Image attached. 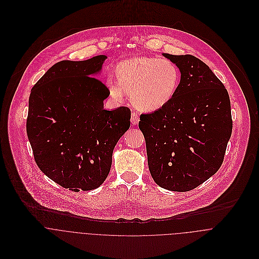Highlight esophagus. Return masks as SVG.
<instances>
[{"label": "esophagus", "instance_id": "34e87169", "mask_svg": "<svg viewBox=\"0 0 259 259\" xmlns=\"http://www.w3.org/2000/svg\"><path fill=\"white\" fill-rule=\"evenodd\" d=\"M131 121H132V123H133L134 125L138 124L139 121H140V116H139V114L136 113V112H133V113H132V117H131Z\"/></svg>", "mask_w": 259, "mask_h": 259}]
</instances>
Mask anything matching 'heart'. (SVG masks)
<instances>
[{"label":"heart","mask_w":259,"mask_h":259,"mask_svg":"<svg viewBox=\"0 0 259 259\" xmlns=\"http://www.w3.org/2000/svg\"><path fill=\"white\" fill-rule=\"evenodd\" d=\"M116 80L108 79L107 88L115 101H122L124 92L140 111H156L174 98L180 70L175 63L154 57H137L121 61L115 67Z\"/></svg>","instance_id":"b5f03b06"}]
</instances>
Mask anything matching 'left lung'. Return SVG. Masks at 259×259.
<instances>
[{"instance_id":"obj_1","label":"left lung","mask_w":259,"mask_h":259,"mask_svg":"<svg viewBox=\"0 0 259 259\" xmlns=\"http://www.w3.org/2000/svg\"><path fill=\"white\" fill-rule=\"evenodd\" d=\"M177 65L181 81L161 110L142 114L148 168L155 184L189 191L222 166L232 132L229 96L207 65L191 55L162 54Z\"/></svg>"}]
</instances>
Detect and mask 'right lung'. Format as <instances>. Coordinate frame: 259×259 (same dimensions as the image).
<instances>
[{
    "mask_svg": "<svg viewBox=\"0 0 259 259\" xmlns=\"http://www.w3.org/2000/svg\"><path fill=\"white\" fill-rule=\"evenodd\" d=\"M106 59L55 64L29 99L27 134L36 163L49 179L75 192L103 185L113 148L131 125L128 108L104 109L110 93L94 76Z\"/></svg>",
    "mask_w": 259,
    "mask_h": 259,
    "instance_id": "obj_1",
    "label": "right lung"
}]
</instances>
